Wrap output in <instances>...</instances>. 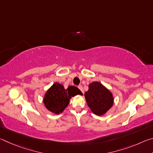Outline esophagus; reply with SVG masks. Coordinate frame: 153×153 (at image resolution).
Returning <instances> with one entry per match:
<instances>
[{
  "instance_id": "esophagus-1",
  "label": "esophagus",
  "mask_w": 153,
  "mask_h": 153,
  "mask_svg": "<svg viewBox=\"0 0 153 153\" xmlns=\"http://www.w3.org/2000/svg\"><path fill=\"white\" fill-rule=\"evenodd\" d=\"M78 88L81 90V92H82V93H84V90H83V87H82V86H81V85H79V86H78Z\"/></svg>"
}]
</instances>
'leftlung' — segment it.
<instances>
[{"label":"left lung","mask_w":153,"mask_h":153,"mask_svg":"<svg viewBox=\"0 0 153 153\" xmlns=\"http://www.w3.org/2000/svg\"><path fill=\"white\" fill-rule=\"evenodd\" d=\"M85 98L90 109L97 115L105 114L113 104V94L98 82L89 85L88 90L85 93Z\"/></svg>","instance_id":"left-lung-1"}]
</instances>
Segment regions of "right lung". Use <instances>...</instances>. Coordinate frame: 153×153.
Segmentation results:
<instances>
[{
	"label": "right lung",
	"mask_w": 153,
	"mask_h": 153,
	"mask_svg": "<svg viewBox=\"0 0 153 153\" xmlns=\"http://www.w3.org/2000/svg\"><path fill=\"white\" fill-rule=\"evenodd\" d=\"M77 94H82L77 87L69 86L65 90L63 85L55 83L46 92L44 98V103L48 110L55 114H59L69 105L71 97Z\"/></svg>",
	"instance_id": "1"
}]
</instances>
